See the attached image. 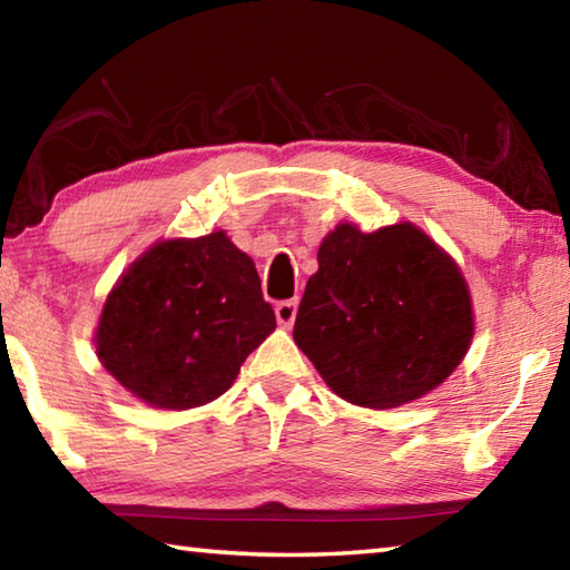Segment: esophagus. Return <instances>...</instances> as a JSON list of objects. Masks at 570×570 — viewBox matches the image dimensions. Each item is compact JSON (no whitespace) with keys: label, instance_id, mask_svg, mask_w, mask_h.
<instances>
[{"label":"esophagus","instance_id":"34e87169","mask_svg":"<svg viewBox=\"0 0 570 570\" xmlns=\"http://www.w3.org/2000/svg\"><path fill=\"white\" fill-rule=\"evenodd\" d=\"M276 320L278 324L292 326L296 320V298H288V302H278L276 304Z\"/></svg>","mask_w":570,"mask_h":570}]
</instances>
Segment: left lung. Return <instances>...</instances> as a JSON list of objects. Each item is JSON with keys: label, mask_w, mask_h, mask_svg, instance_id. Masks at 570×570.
Here are the masks:
<instances>
[{"label": "left lung", "mask_w": 570, "mask_h": 570, "mask_svg": "<svg viewBox=\"0 0 570 570\" xmlns=\"http://www.w3.org/2000/svg\"><path fill=\"white\" fill-rule=\"evenodd\" d=\"M294 342L342 400L390 410L445 382L468 354L472 304L458 264L417 226L322 240Z\"/></svg>", "instance_id": "1"}]
</instances>
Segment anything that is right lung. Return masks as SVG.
Masks as SVG:
<instances>
[{
  "mask_svg": "<svg viewBox=\"0 0 570 570\" xmlns=\"http://www.w3.org/2000/svg\"><path fill=\"white\" fill-rule=\"evenodd\" d=\"M276 316L250 258L224 230L150 246L102 306L105 370L135 397L190 410L224 394Z\"/></svg>",
  "mask_w": 570,
  "mask_h": 570,
  "instance_id": "1",
  "label": "right lung"
}]
</instances>
